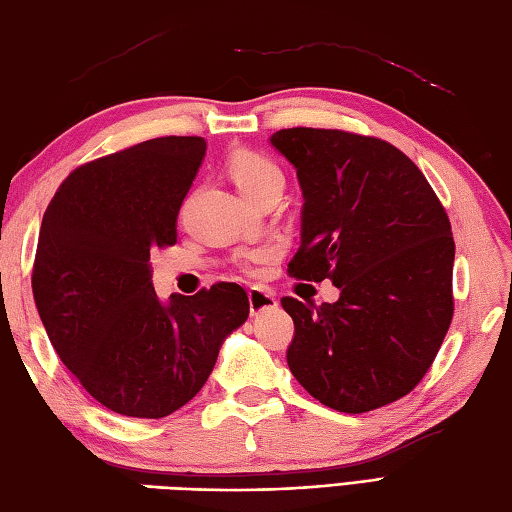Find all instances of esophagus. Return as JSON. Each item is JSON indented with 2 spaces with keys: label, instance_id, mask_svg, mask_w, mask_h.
<instances>
[{
  "label": "esophagus",
  "instance_id": "34e87169",
  "mask_svg": "<svg viewBox=\"0 0 512 512\" xmlns=\"http://www.w3.org/2000/svg\"><path fill=\"white\" fill-rule=\"evenodd\" d=\"M248 303H250V312L253 314H262L266 310L277 308V299L270 290L264 288H250L248 290Z\"/></svg>",
  "mask_w": 512,
  "mask_h": 512
}]
</instances>
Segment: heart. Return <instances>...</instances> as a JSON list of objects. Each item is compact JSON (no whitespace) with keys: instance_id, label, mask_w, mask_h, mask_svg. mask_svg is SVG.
<instances>
[{"instance_id":"heart-1","label":"heart","mask_w":512,"mask_h":512,"mask_svg":"<svg viewBox=\"0 0 512 512\" xmlns=\"http://www.w3.org/2000/svg\"><path fill=\"white\" fill-rule=\"evenodd\" d=\"M228 173H231L237 189L242 191L248 200H255L259 195L270 189L284 187V173H281L279 165L268 158L266 154H259L253 149H237L226 162ZM268 257V250H257L246 257V264L255 268L257 264H264Z\"/></svg>"}]
</instances>
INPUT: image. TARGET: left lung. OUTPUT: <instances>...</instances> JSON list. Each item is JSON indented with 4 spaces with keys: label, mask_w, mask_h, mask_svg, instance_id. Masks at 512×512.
I'll use <instances>...</instances> for the list:
<instances>
[{
    "label": "left lung",
    "mask_w": 512,
    "mask_h": 512,
    "mask_svg": "<svg viewBox=\"0 0 512 512\" xmlns=\"http://www.w3.org/2000/svg\"><path fill=\"white\" fill-rule=\"evenodd\" d=\"M270 143L297 169L301 246L288 275L332 279L339 301L295 321L288 367L325 407H385L427 374L453 319L449 215L422 171L394 145L341 129H279Z\"/></svg>",
    "instance_id": "1"
}]
</instances>
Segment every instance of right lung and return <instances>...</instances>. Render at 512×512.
Masks as SVG:
<instances>
[{
	"instance_id": "1",
	"label": "right lung",
	"mask_w": 512,
	"mask_h": 512,
	"mask_svg": "<svg viewBox=\"0 0 512 512\" xmlns=\"http://www.w3.org/2000/svg\"><path fill=\"white\" fill-rule=\"evenodd\" d=\"M206 151L165 136L76 167L43 213L32 295L63 365L103 407L165 418L198 394L224 339L248 319L242 286L162 303L149 255L176 220Z\"/></svg>"
}]
</instances>
